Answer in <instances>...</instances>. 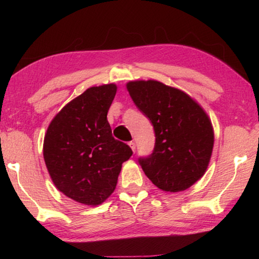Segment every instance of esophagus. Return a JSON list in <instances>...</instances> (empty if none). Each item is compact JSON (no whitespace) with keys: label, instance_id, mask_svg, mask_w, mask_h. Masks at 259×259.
Wrapping results in <instances>:
<instances>
[{"label":"esophagus","instance_id":"34e87169","mask_svg":"<svg viewBox=\"0 0 259 259\" xmlns=\"http://www.w3.org/2000/svg\"><path fill=\"white\" fill-rule=\"evenodd\" d=\"M129 146L131 147V150H133L134 152L136 151V144H135V142H130L129 143Z\"/></svg>","mask_w":259,"mask_h":259}]
</instances>
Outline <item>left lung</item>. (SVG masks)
Masks as SVG:
<instances>
[{
	"label": "left lung",
	"mask_w": 259,
	"mask_h": 259,
	"mask_svg": "<svg viewBox=\"0 0 259 259\" xmlns=\"http://www.w3.org/2000/svg\"><path fill=\"white\" fill-rule=\"evenodd\" d=\"M126 89L155 133L152 154L138 160L144 172L162 191H185L203 176L211 157L207 113L184 91L159 81H131Z\"/></svg>",
	"instance_id": "left-lung-1"
}]
</instances>
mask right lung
<instances>
[{
	"instance_id": "1",
	"label": "right lung",
	"mask_w": 259,
	"mask_h": 259,
	"mask_svg": "<svg viewBox=\"0 0 259 259\" xmlns=\"http://www.w3.org/2000/svg\"><path fill=\"white\" fill-rule=\"evenodd\" d=\"M114 83L91 87L57 114L48 126L43 157L55 186L85 205L103 203L116 187L131 148L112 136L107 112Z\"/></svg>"
}]
</instances>
